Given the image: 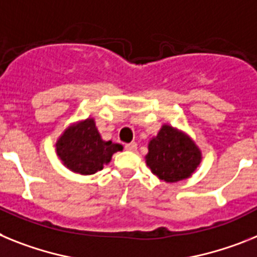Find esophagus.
Instances as JSON below:
<instances>
[{"label": "esophagus", "instance_id": "obj_1", "mask_svg": "<svg viewBox=\"0 0 257 257\" xmlns=\"http://www.w3.org/2000/svg\"><path fill=\"white\" fill-rule=\"evenodd\" d=\"M125 149L128 151H136V150H137V144H136V142H131V144H126Z\"/></svg>", "mask_w": 257, "mask_h": 257}]
</instances>
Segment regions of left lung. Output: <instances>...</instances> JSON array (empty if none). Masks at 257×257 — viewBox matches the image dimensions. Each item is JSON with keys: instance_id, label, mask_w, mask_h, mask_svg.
Wrapping results in <instances>:
<instances>
[{"instance_id": "obj_1", "label": "left lung", "mask_w": 257, "mask_h": 257, "mask_svg": "<svg viewBox=\"0 0 257 257\" xmlns=\"http://www.w3.org/2000/svg\"><path fill=\"white\" fill-rule=\"evenodd\" d=\"M145 159L156 177L177 182L191 177L202 162V151L185 132L164 124L149 142Z\"/></svg>"}]
</instances>
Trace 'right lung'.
I'll return each mask as SVG.
<instances>
[{
    "label": "right lung",
    "mask_w": 257,
    "mask_h": 257,
    "mask_svg": "<svg viewBox=\"0 0 257 257\" xmlns=\"http://www.w3.org/2000/svg\"><path fill=\"white\" fill-rule=\"evenodd\" d=\"M63 166L79 175H94L111 162L115 153L122 150L119 144L103 141L93 117L75 122L64 129L55 144Z\"/></svg>",
    "instance_id": "add662e5"
}]
</instances>
